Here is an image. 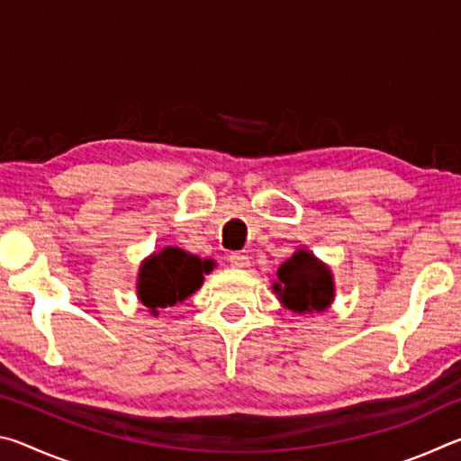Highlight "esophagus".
<instances>
[{
	"mask_svg": "<svg viewBox=\"0 0 461 461\" xmlns=\"http://www.w3.org/2000/svg\"><path fill=\"white\" fill-rule=\"evenodd\" d=\"M230 264H231L233 268H248L249 267V258H248V256H244V254L233 252L230 256Z\"/></svg>",
	"mask_w": 461,
	"mask_h": 461,
	"instance_id": "34e87169",
	"label": "esophagus"
}]
</instances>
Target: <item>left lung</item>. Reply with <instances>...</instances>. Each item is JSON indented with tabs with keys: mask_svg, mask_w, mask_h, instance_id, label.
Returning <instances> with one entry per match:
<instances>
[{
	"mask_svg": "<svg viewBox=\"0 0 461 461\" xmlns=\"http://www.w3.org/2000/svg\"><path fill=\"white\" fill-rule=\"evenodd\" d=\"M272 291L293 313L325 311L333 301L331 270L307 249H296L286 262L280 264Z\"/></svg>",
	"mask_w": 461,
	"mask_h": 461,
	"instance_id": "left-lung-1",
	"label": "left lung"
}]
</instances>
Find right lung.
I'll return each mask as SVG.
<instances>
[{
    "label": "right lung",
    "instance_id": "add662e5",
    "mask_svg": "<svg viewBox=\"0 0 461 461\" xmlns=\"http://www.w3.org/2000/svg\"><path fill=\"white\" fill-rule=\"evenodd\" d=\"M212 270L213 260H201L181 248L167 246L140 267L138 299L152 315H158V309L173 307L201 288L203 275Z\"/></svg>",
    "mask_w": 461,
    "mask_h": 461
}]
</instances>
